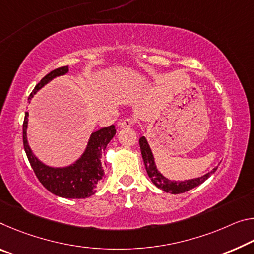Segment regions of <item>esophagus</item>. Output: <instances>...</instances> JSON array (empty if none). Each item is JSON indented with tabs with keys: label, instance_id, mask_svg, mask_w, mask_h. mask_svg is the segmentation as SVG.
Instances as JSON below:
<instances>
[{
	"label": "esophagus",
	"instance_id": "esophagus-1",
	"mask_svg": "<svg viewBox=\"0 0 254 254\" xmlns=\"http://www.w3.org/2000/svg\"><path fill=\"white\" fill-rule=\"evenodd\" d=\"M132 124H133V121H132V119H126V120H123L122 122H120V127L121 128H128L132 127Z\"/></svg>",
	"mask_w": 254,
	"mask_h": 254
}]
</instances>
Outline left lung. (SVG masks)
Here are the masks:
<instances>
[{
  "instance_id": "left-lung-1",
  "label": "left lung",
  "mask_w": 254,
  "mask_h": 254,
  "mask_svg": "<svg viewBox=\"0 0 254 254\" xmlns=\"http://www.w3.org/2000/svg\"><path fill=\"white\" fill-rule=\"evenodd\" d=\"M139 143H140V149H141V155L143 158L144 167H146L148 176L150 178L151 182L164 192L172 193V194H179V193H183L189 190H192L193 188L202 184L204 181L210 178V176L214 174L217 170V167H215L214 170L208 172L207 174L199 176V178H195V179H191V180H185V181L168 180L167 178H165L162 173L158 171V168H157L154 154H152L146 136H141V138L139 139Z\"/></svg>"
}]
</instances>
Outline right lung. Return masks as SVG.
Segmentation results:
<instances>
[{"label": "right lung", "mask_w": 254, "mask_h": 254, "mask_svg": "<svg viewBox=\"0 0 254 254\" xmlns=\"http://www.w3.org/2000/svg\"><path fill=\"white\" fill-rule=\"evenodd\" d=\"M67 72H69V67L62 66L44 76L28 98L29 103L31 98L37 94V91L42 89L45 84L52 81L56 76L66 74ZM28 116H29V113L26 112L22 127L23 147H25L28 160H29L39 182L51 193L61 196V198L84 199L95 194L98 183L104 181L102 154L116 133L115 127L111 126L92 132L88 140L86 149L74 163H72L69 166L53 167L48 166L42 160H39L28 143Z\"/></svg>", "instance_id": "1"}]
</instances>
